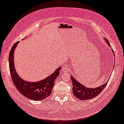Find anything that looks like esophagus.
Instances as JSON below:
<instances>
[{"label": "esophagus", "mask_w": 124, "mask_h": 124, "mask_svg": "<svg viewBox=\"0 0 124 124\" xmlns=\"http://www.w3.org/2000/svg\"><path fill=\"white\" fill-rule=\"evenodd\" d=\"M69 70V68L67 65H64V66H63V67L62 68V71L63 73H66L68 72Z\"/></svg>", "instance_id": "1"}]
</instances>
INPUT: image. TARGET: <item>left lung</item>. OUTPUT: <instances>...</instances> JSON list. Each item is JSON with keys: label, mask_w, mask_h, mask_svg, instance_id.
<instances>
[{"label": "left lung", "mask_w": 124, "mask_h": 124, "mask_svg": "<svg viewBox=\"0 0 124 124\" xmlns=\"http://www.w3.org/2000/svg\"><path fill=\"white\" fill-rule=\"evenodd\" d=\"M105 39L106 42L108 45H109V46H111L108 41L106 38H105ZM112 52L114 53L113 50ZM71 78L73 85V93L74 95L76 97L80 100H87L96 97L101 92L105 87H106V84L108 82V81L101 86L92 88L84 86L83 85H82L80 82L76 80L72 75H71Z\"/></svg>", "instance_id": "1"}]
</instances>
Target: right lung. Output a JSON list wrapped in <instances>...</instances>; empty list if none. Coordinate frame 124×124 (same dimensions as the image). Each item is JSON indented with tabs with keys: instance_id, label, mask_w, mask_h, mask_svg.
I'll list each match as a JSON object with an SVG mask.
<instances>
[{
	"instance_id": "right-lung-1",
	"label": "right lung",
	"mask_w": 124,
	"mask_h": 124,
	"mask_svg": "<svg viewBox=\"0 0 124 124\" xmlns=\"http://www.w3.org/2000/svg\"><path fill=\"white\" fill-rule=\"evenodd\" d=\"M18 42L19 41L14 44L9 55V69L12 82L20 93L29 99L33 101L45 99L52 93L54 81L60 74L61 66L57 69L53 74L41 81L36 82L24 81L18 74L15 68L14 54Z\"/></svg>"
}]
</instances>
